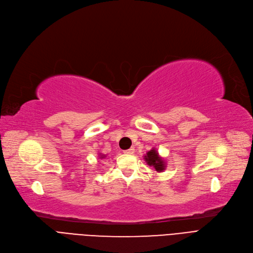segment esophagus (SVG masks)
<instances>
[{"mask_svg":"<svg viewBox=\"0 0 253 253\" xmlns=\"http://www.w3.org/2000/svg\"><path fill=\"white\" fill-rule=\"evenodd\" d=\"M126 154H132L133 153V148H130V149H127V150H125L124 151Z\"/></svg>","mask_w":253,"mask_h":253,"instance_id":"34e87169","label":"esophagus"}]
</instances>
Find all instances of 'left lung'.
Wrapping results in <instances>:
<instances>
[{
    "instance_id": "obj_1",
    "label": "left lung",
    "mask_w": 253,
    "mask_h": 253,
    "mask_svg": "<svg viewBox=\"0 0 253 253\" xmlns=\"http://www.w3.org/2000/svg\"><path fill=\"white\" fill-rule=\"evenodd\" d=\"M144 157H145L144 159L147 162V165L150 167H153L156 171L161 172L166 169V168H167L166 161L159 156L155 148H153V149L150 150L149 152H147Z\"/></svg>"
}]
</instances>
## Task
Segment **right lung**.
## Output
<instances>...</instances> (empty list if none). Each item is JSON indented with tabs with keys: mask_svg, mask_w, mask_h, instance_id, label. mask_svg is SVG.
<instances>
[{
	"mask_svg": "<svg viewBox=\"0 0 253 253\" xmlns=\"http://www.w3.org/2000/svg\"><path fill=\"white\" fill-rule=\"evenodd\" d=\"M99 156H100V158H101V159H102V158H105V157H106L105 155H103V154H99Z\"/></svg>",
	"mask_w": 253,
	"mask_h": 253,
	"instance_id": "obj_1",
	"label": "right lung"
}]
</instances>
